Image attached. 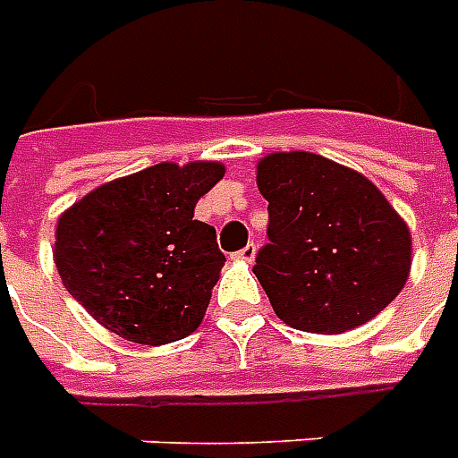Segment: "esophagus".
Instances as JSON below:
<instances>
[{"label":"esophagus","instance_id":"1","mask_svg":"<svg viewBox=\"0 0 458 458\" xmlns=\"http://www.w3.org/2000/svg\"><path fill=\"white\" fill-rule=\"evenodd\" d=\"M255 255H258V245H255V242H248V245H245L242 250L235 252V258H238V260H242V262H252V260H255Z\"/></svg>","mask_w":458,"mask_h":458}]
</instances>
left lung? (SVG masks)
Listing matches in <instances>:
<instances>
[{
  "label": "left lung",
  "instance_id": "left-lung-1",
  "mask_svg": "<svg viewBox=\"0 0 458 458\" xmlns=\"http://www.w3.org/2000/svg\"><path fill=\"white\" fill-rule=\"evenodd\" d=\"M267 238L252 273L290 327L342 335L377 318L411 270V233L382 191L307 151L258 161Z\"/></svg>",
  "mask_w": 458,
  "mask_h": 458
}]
</instances>
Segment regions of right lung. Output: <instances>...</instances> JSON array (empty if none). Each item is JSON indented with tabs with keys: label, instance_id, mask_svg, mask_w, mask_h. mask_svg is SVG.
Returning a JSON list of instances; mask_svg holds the SVG:
<instances>
[{
	"label": "right lung",
	"instance_id": "right-lung-1",
	"mask_svg": "<svg viewBox=\"0 0 458 458\" xmlns=\"http://www.w3.org/2000/svg\"><path fill=\"white\" fill-rule=\"evenodd\" d=\"M223 175L218 161H163L66 208L54 262L69 295L101 327L136 344L193 335L225 265L216 228L193 220V210Z\"/></svg>",
	"mask_w": 458,
	"mask_h": 458
}]
</instances>
